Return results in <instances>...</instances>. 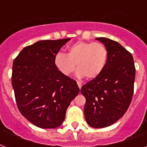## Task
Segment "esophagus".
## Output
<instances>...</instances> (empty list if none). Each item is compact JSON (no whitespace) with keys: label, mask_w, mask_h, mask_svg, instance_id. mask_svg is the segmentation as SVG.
Segmentation results:
<instances>
[{"label":"esophagus","mask_w":147,"mask_h":147,"mask_svg":"<svg viewBox=\"0 0 147 147\" xmlns=\"http://www.w3.org/2000/svg\"><path fill=\"white\" fill-rule=\"evenodd\" d=\"M77 84H78V88H80V89H81V88H82V84H81V83L79 82H77Z\"/></svg>","instance_id":"1"}]
</instances>
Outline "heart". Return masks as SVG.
I'll return each mask as SVG.
<instances>
[{"instance_id":"obj_1","label":"heart","mask_w":147,"mask_h":147,"mask_svg":"<svg viewBox=\"0 0 147 147\" xmlns=\"http://www.w3.org/2000/svg\"><path fill=\"white\" fill-rule=\"evenodd\" d=\"M108 52L100 42L78 41L68 48L67 54L59 53L54 62L64 76L72 74L77 65L78 76L92 80L100 76L107 63Z\"/></svg>"}]
</instances>
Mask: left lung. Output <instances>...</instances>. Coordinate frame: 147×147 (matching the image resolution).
Instances as JSON below:
<instances>
[{
  "label": "left lung",
  "instance_id": "obj_1",
  "mask_svg": "<svg viewBox=\"0 0 147 147\" xmlns=\"http://www.w3.org/2000/svg\"><path fill=\"white\" fill-rule=\"evenodd\" d=\"M108 52L106 65L100 75L81 88L86 99L84 113L92 127L102 128L117 121L130 106L134 89L135 69L132 54L119 42L96 38Z\"/></svg>",
  "mask_w": 147,
  "mask_h": 147
}]
</instances>
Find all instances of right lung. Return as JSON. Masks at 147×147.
<instances>
[{
    "label": "right lung",
    "instance_id": "right-lung-1",
    "mask_svg": "<svg viewBox=\"0 0 147 147\" xmlns=\"http://www.w3.org/2000/svg\"><path fill=\"white\" fill-rule=\"evenodd\" d=\"M70 39L41 40L24 47L13 62L11 82L18 109L40 128H55L65 120L67 107L79 92L74 79L54 62Z\"/></svg>",
    "mask_w": 147,
    "mask_h": 147
}]
</instances>
